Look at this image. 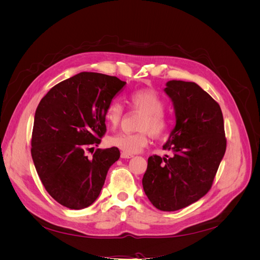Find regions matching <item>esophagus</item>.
<instances>
[{"label":"esophagus","instance_id":"obj_1","mask_svg":"<svg viewBox=\"0 0 260 260\" xmlns=\"http://www.w3.org/2000/svg\"><path fill=\"white\" fill-rule=\"evenodd\" d=\"M133 155H130V154H125V153H121V158H132Z\"/></svg>","mask_w":260,"mask_h":260}]
</instances>
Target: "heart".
I'll list each match as a JSON object with an SVG mask.
<instances>
[{
	"mask_svg": "<svg viewBox=\"0 0 260 260\" xmlns=\"http://www.w3.org/2000/svg\"><path fill=\"white\" fill-rule=\"evenodd\" d=\"M129 104L133 111L142 113L137 129L140 132H120L108 139V144L119 148L125 154H136L148 144L149 132L155 137H164L170 131L171 117L164 112L166 102L153 89H139L129 96ZM123 106L118 101H112L105 109V119L112 128H116L123 117Z\"/></svg>",
	"mask_w": 260,
	"mask_h": 260,
	"instance_id": "obj_1",
	"label": "heart"
}]
</instances>
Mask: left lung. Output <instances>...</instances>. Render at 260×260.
<instances>
[{
	"instance_id": "1",
	"label": "left lung",
	"mask_w": 260,
	"mask_h": 260,
	"mask_svg": "<svg viewBox=\"0 0 260 260\" xmlns=\"http://www.w3.org/2000/svg\"><path fill=\"white\" fill-rule=\"evenodd\" d=\"M166 85L177 121L162 148L174 154L149 156L142 184L157 209L175 211L210 190L226 139L221 108L207 92L194 82L171 80Z\"/></svg>"
}]
</instances>
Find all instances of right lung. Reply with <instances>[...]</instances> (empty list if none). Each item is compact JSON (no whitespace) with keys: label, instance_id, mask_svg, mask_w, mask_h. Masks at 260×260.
I'll use <instances>...</instances> for the list:
<instances>
[{"label":"right lung","instance_id":"obj_1","mask_svg":"<svg viewBox=\"0 0 260 260\" xmlns=\"http://www.w3.org/2000/svg\"><path fill=\"white\" fill-rule=\"evenodd\" d=\"M124 81L99 73H80L54 85L39 103L31 156L45 190L60 205L82 209L94 203L107 171L119 159L117 147L96 148L106 133L105 109Z\"/></svg>","mask_w":260,"mask_h":260}]
</instances>
